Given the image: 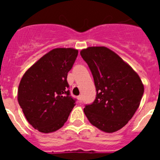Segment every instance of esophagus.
Returning <instances> with one entry per match:
<instances>
[{"mask_svg":"<svg viewBox=\"0 0 160 160\" xmlns=\"http://www.w3.org/2000/svg\"><path fill=\"white\" fill-rule=\"evenodd\" d=\"M78 102H82V96L79 95L78 97Z\"/></svg>","mask_w":160,"mask_h":160,"instance_id":"obj_1","label":"esophagus"}]
</instances>
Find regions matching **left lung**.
<instances>
[{"label": "left lung", "instance_id": "8db88e82", "mask_svg": "<svg viewBox=\"0 0 160 160\" xmlns=\"http://www.w3.org/2000/svg\"><path fill=\"white\" fill-rule=\"evenodd\" d=\"M80 54L92 73L97 91L94 102L85 107V114L101 131L115 132L128 123L139 107L143 84L138 73L108 48L88 47Z\"/></svg>", "mask_w": 160, "mask_h": 160}]
</instances>
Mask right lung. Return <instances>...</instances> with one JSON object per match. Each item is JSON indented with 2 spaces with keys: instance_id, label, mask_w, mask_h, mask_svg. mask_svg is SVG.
<instances>
[{
  "instance_id": "add662e5",
  "label": "right lung",
  "mask_w": 160,
  "mask_h": 160,
  "mask_svg": "<svg viewBox=\"0 0 160 160\" xmlns=\"http://www.w3.org/2000/svg\"><path fill=\"white\" fill-rule=\"evenodd\" d=\"M78 53L73 48L52 49L32 65L20 82V107L29 124L40 132L60 129L75 106L66 78Z\"/></svg>"
}]
</instances>
